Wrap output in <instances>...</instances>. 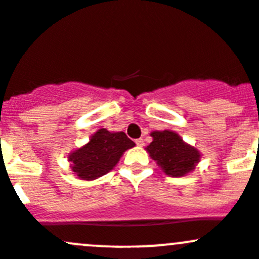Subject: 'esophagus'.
I'll list each match as a JSON object with an SVG mask.
<instances>
[{"mask_svg":"<svg viewBox=\"0 0 259 259\" xmlns=\"http://www.w3.org/2000/svg\"><path fill=\"white\" fill-rule=\"evenodd\" d=\"M135 143H137V145L139 146V148H142V146H144V140H143L142 138H140V139L135 140Z\"/></svg>","mask_w":259,"mask_h":259,"instance_id":"34e87169","label":"esophagus"}]
</instances>
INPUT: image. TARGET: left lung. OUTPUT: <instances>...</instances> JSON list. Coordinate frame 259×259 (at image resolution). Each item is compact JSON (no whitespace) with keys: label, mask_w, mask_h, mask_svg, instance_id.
I'll return each mask as SVG.
<instances>
[{"label":"left lung","mask_w":259,"mask_h":259,"mask_svg":"<svg viewBox=\"0 0 259 259\" xmlns=\"http://www.w3.org/2000/svg\"><path fill=\"white\" fill-rule=\"evenodd\" d=\"M153 142L145 148L150 158L169 177H185L192 173L200 160V151L183 140L171 130L151 132Z\"/></svg>","instance_id":"8db88e82"}]
</instances>
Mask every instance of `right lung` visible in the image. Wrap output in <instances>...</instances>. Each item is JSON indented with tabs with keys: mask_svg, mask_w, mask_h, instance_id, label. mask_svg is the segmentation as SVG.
<instances>
[{
	"mask_svg": "<svg viewBox=\"0 0 259 259\" xmlns=\"http://www.w3.org/2000/svg\"><path fill=\"white\" fill-rule=\"evenodd\" d=\"M135 146L124 132L99 129L89 143L67 156L70 168L80 180H95L113 170L122 154Z\"/></svg>",
	"mask_w": 259,
	"mask_h": 259,
	"instance_id": "right-lung-1",
	"label": "right lung"
}]
</instances>
